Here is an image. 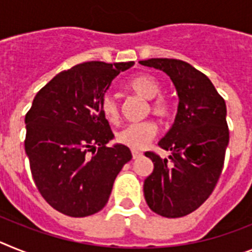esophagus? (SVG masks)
<instances>
[{
	"label": "esophagus",
	"mask_w": 252,
	"mask_h": 252,
	"mask_svg": "<svg viewBox=\"0 0 252 252\" xmlns=\"http://www.w3.org/2000/svg\"><path fill=\"white\" fill-rule=\"evenodd\" d=\"M132 156H133V158L137 159L142 156V152H139V151H137V150H132Z\"/></svg>",
	"instance_id": "esophagus-1"
}]
</instances>
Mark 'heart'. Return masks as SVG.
I'll return each instance as SVG.
<instances>
[{"label":"heart","mask_w":252,"mask_h":252,"mask_svg":"<svg viewBox=\"0 0 252 252\" xmlns=\"http://www.w3.org/2000/svg\"><path fill=\"white\" fill-rule=\"evenodd\" d=\"M128 89L133 94L138 95L144 100H148L146 106V113H151L161 120H166L171 117L172 105L166 97L161 96V84L156 77L151 74H141L133 78L128 84ZM101 111L105 119L110 123H118L120 118L119 104L117 99L110 94L102 96ZM157 132L156 124L151 120H144L141 123L129 124L117 133L118 143L123 144L126 147L139 150L143 148L151 139L155 137Z\"/></svg>","instance_id":"b5f03b06"}]
</instances>
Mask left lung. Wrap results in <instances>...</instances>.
Returning a JSON list of instances; mask_svg holds the SVG:
<instances>
[{"mask_svg":"<svg viewBox=\"0 0 252 252\" xmlns=\"http://www.w3.org/2000/svg\"><path fill=\"white\" fill-rule=\"evenodd\" d=\"M139 63L165 72L179 96L174 124L158 142L171 155L167 159L146 152L153 171L144 180V198L162 217H184L209 198L222 172L229 141L226 102L211 80L189 63L170 58Z\"/></svg>","mask_w":252,"mask_h":252,"instance_id":"left-lung-1","label":"left lung"}]
</instances>
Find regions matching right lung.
<instances>
[{"label":"right lung","instance_id":"1","mask_svg":"<svg viewBox=\"0 0 252 252\" xmlns=\"http://www.w3.org/2000/svg\"><path fill=\"white\" fill-rule=\"evenodd\" d=\"M133 62H85L58 73L25 115V152L32 180L50 207L86 217L106 205L120 170L132 159L114 138L101 111L102 96Z\"/></svg>","mask_w":252,"mask_h":252}]
</instances>
